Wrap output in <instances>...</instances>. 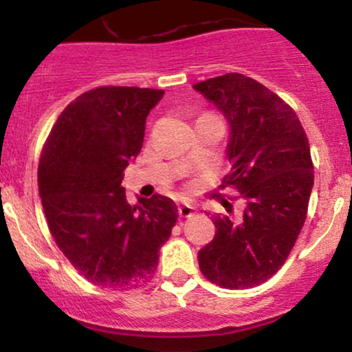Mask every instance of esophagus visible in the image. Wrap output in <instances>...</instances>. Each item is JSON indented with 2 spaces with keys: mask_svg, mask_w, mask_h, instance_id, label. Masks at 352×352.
<instances>
[{
  "mask_svg": "<svg viewBox=\"0 0 352 352\" xmlns=\"http://www.w3.org/2000/svg\"><path fill=\"white\" fill-rule=\"evenodd\" d=\"M193 213V205L187 204V201H182V204L179 205V215L182 218H187Z\"/></svg>",
  "mask_w": 352,
  "mask_h": 352,
  "instance_id": "obj_1",
  "label": "esophagus"
}]
</instances>
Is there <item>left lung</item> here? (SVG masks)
Returning <instances> with one entry per match:
<instances>
[{
    "instance_id": "left-lung-1",
    "label": "left lung",
    "mask_w": 352,
    "mask_h": 352,
    "mask_svg": "<svg viewBox=\"0 0 352 352\" xmlns=\"http://www.w3.org/2000/svg\"><path fill=\"white\" fill-rule=\"evenodd\" d=\"M230 125L227 157L243 199L240 221L213 217L215 236L199 252L200 272L227 289L272 278L288 258L308 212L314 175L305 129L288 104L238 72L193 84Z\"/></svg>"
}]
</instances>
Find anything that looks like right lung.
<instances>
[{
	"label": "right lung",
	"mask_w": 352,
	"mask_h": 352,
	"mask_svg": "<svg viewBox=\"0 0 352 352\" xmlns=\"http://www.w3.org/2000/svg\"><path fill=\"white\" fill-rule=\"evenodd\" d=\"M165 92L106 86L60 112L44 144L38 185L56 245L87 281L132 289L151 281L179 218L172 199L131 205L124 170L140 153L145 119Z\"/></svg>",
	"instance_id": "obj_1"
}]
</instances>
